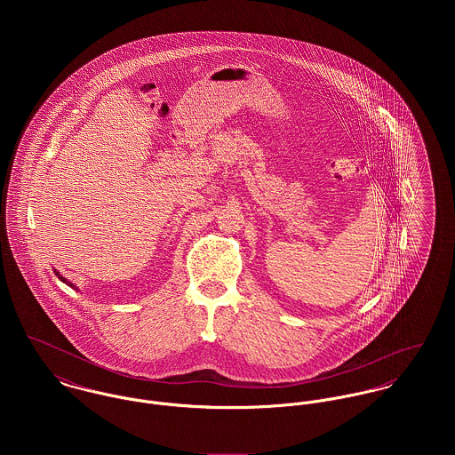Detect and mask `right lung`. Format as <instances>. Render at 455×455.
<instances>
[{
    "mask_svg": "<svg viewBox=\"0 0 455 455\" xmlns=\"http://www.w3.org/2000/svg\"><path fill=\"white\" fill-rule=\"evenodd\" d=\"M56 275H58V278H60V280H61V282H65V283H68V285H71V287H73V283H69V282H66L65 276H61V275H60V271H56Z\"/></svg>",
    "mask_w": 455,
    "mask_h": 455,
    "instance_id": "1",
    "label": "right lung"
}]
</instances>
